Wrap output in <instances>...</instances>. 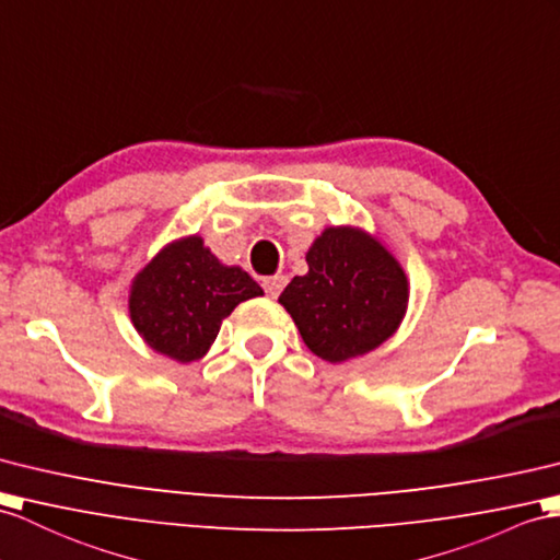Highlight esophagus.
<instances>
[{
	"instance_id": "34e87169",
	"label": "esophagus",
	"mask_w": 560,
	"mask_h": 560,
	"mask_svg": "<svg viewBox=\"0 0 560 560\" xmlns=\"http://www.w3.org/2000/svg\"><path fill=\"white\" fill-rule=\"evenodd\" d=\"M284 284H288V276H272V278L264 280V288H266L268 296H272V299L282 292Z\"/></svg>"
}]
</instances>
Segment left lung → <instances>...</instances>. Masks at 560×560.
Instances as JSON below:
<instances>
[{
  "label": "left lung",
  "instance_id": "8db88e82",
  "mask_svg": "<svg viewBox=\"0 0 560 560\" xmlns=\"http://www.w3.org/2000/svg\"><path fill=\"white\" fill-rule=\"evenodd\" d=\"M306 264V276H296L278 302L316 357L345 363L399 330L408 278L375 235L353 225L325 228L308 247Z\"/></svg>",
  "mask_w": 560,
  "mask_h": 560
}]
</instances>
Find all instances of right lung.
Masks as SVG:
<instances>
[{"mask_svg":"<svg viewBox=\"0 0 560 560\" xmlns=\"http://www.w3.org/2000/svg\"><path fill=\"white\" fill-rule=\"evenodd\" d=\"M264 290L247 270L218 261L199 235L168 242L130 284L135 330L154 351L177 363L199 361L221 323Z\"/></svg>","mask_w":560,"mask_h":560,"instance_id":"right-lung-1","label":"right lung"}]
</instances>
